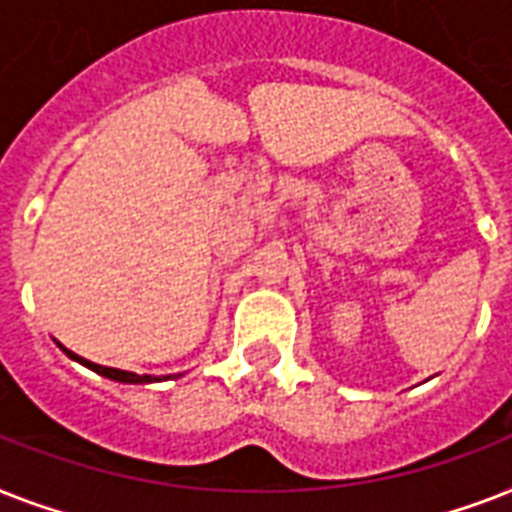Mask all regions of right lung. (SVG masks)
<instances>
[{
    "instance_id": "right-lung-1",
    "label": "right lung",
    "mask_w": 512,
    "mask_h": 512,
    "mask_svg": "<svg viewBox=\"0 0 512 512\" xmlns=\"http://www.w3.org/2000/svg\"><path fill=\"white\" fill-rule=\"evenodd\" d=\"M63 348V345H60ZM66 350V348H63ZM68 358H74V361H79V364H84L87 369H92V372L103 374V377H108V380H116V382H132V385H138V382H154L156 377H151V374H135V372H124V369H114V366H100V364H92V361H87V358L76 356L74 350H66Z\"/></svg>"
}]
</instances>
